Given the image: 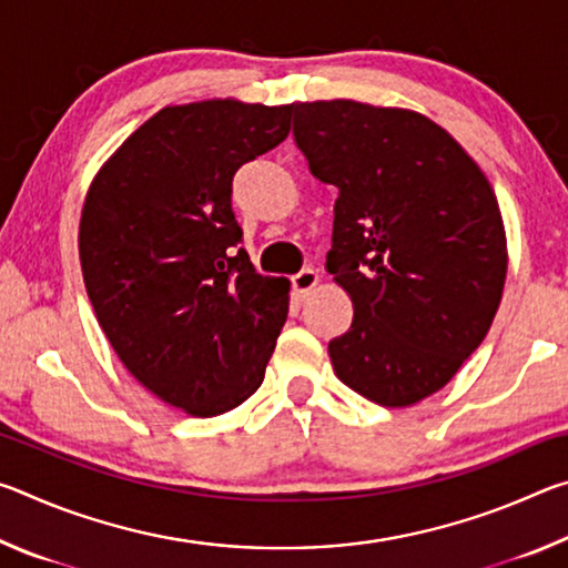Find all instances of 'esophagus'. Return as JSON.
Returning a JSON list of instances; mask_svg holds the SVG:
<instances>
[{"mask_svg": "<svg viewBox=\"0 0 568 568\" xmlns=\"http://www.w3.org/2000/svg\"><path fill=\"white\" fill-rule=\"evenodd\" d=\"M291 285H293V291L301 295V297H305L307 293L313 291L315 285H318V273L313 271V267H303L301 273H295L293 277H291Z\"/></svg>", "mask_w": 568, "mask_h": 568, "instance_id": "34e87169", "label": "esophagus"}]
</instances>
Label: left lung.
Instances as JSON below:
<instances>
[{
	"label": "left lung",
	"instance_id": "1",
	"mask_svg": "<svg viewBox=\"0 0 568 568\" xmlns=\"http://www.w3.org/2000/svg\"><path fill=\"white\" fill-rule=\"evenodd\" d=\"M315 180L338 187L325 271L353 301L328 343L345 386L403 408L456 376L506 281L496 195L466 150L418 112L353 100L291 104Z\"/></svg>",
	"mask_w": 568,
	"mask_h": 568
}]
</instances>
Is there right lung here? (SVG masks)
<instances>
[{
    "label": "right lung",
    "mask_w": 568,
    "mask_h": 568,
    "mask_svg": "<svg viewBox=\"0 0 568 568\" xmlns=\"http://www.w3.org/2000/svg\"><path fill=\"white\" fill-rule=\"evenodd\" d=\"M287 114L235 100L160 110L84 200L94 315L124 368L190 416L253 396L287 318L291 283L255 273L230 203L235 172L287 138Z\"/></svg>",
    "instance_id": "right-lung-1"
}]
</instances>
